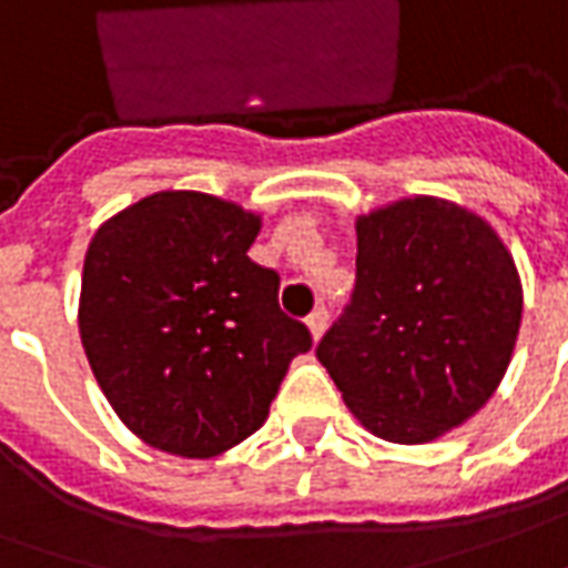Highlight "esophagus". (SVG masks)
Returning <instances> with one entry per match:
<instances>
[{
  "label": "esophagus",
  "instance_id": "esophagus-1",
  "mask_svg": "<svg viewBox=\"0 0 568 568\" xmlns=\"http://www.w3.org/2000/svg\"><path fill=\"white\" fill-rule=\"evenodd\" d=\"M326 320H329V311L320 304V307H314V314L307 316V326H311V335H314V342L323 335V329H326Z\"/></svg>",
  "mask_w": 568,
  "mask_h": 568
}]
</instances>
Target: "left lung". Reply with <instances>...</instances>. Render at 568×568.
<instances>
[{"mask_svg":"<svg viewBox=\"0 0 568 568\" xmlns=\"http://www.w3.org/2000/svg\"><path fill=\"white\" fill-rule=\"evenodd\" d=\"M519 320L500 235L460 204L416 195L357 217L354 292L316 357L373 435L423 445L495 395Z\"/></svg>","mask_w":568,"mask_h":568,"instance_id":"obj_1","label":"left lung"}]
</instances>
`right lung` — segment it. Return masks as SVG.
Wrapping results in <instances>:
<instances>
[{
  "label": "right lung",
  "mask_w": 568,
  "mask_h": 568,
  "mask_svg": "<svg viewBox=\"0 0 568 568\" xmlns=\"http://www.w3.org/2000/svg\"><path fill=\"white\" fill-rule=\"evenodd\" d=\"M261 217L204 192H154L92 235L80 338L99 388L145 445L217 457L264 426L307 326L248 257Z\"/></svg>",
  "instance_id": "1"
}]
</instances>
